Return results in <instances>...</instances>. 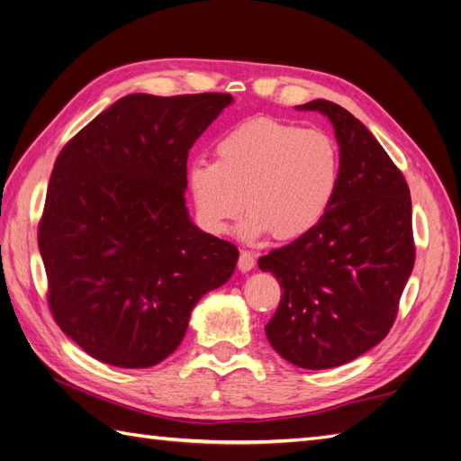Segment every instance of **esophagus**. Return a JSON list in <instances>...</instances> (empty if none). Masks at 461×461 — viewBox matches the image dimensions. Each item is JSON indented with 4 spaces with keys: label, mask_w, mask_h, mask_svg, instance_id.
<instances>
[{
    "label": "esophagus",
    "mask_w": 461,
    "mask_h": 461,
    "mask_svg": "<svg viewBox=\"0 0 461 461\" xmlns=\"http://www.w3.org/2000/svg\"><path fill=\"white\" fill-rule=\"evenodd\" d=\"M256 265V256L252 252H248V249H242L240 256H239V269L240 271H249Z\"/></svg>",
    "instance_id": "esophagus-1"
}]
</instances>
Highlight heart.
<instances>
[{"label":"heart","instance_id":"heart-1","mask_svg":"<svg viewBox=\"0 0 461 461\" xmlns=\"http://www.w3.org/2000/svg\"><path fill=\"white\" fill-rule=\"evenodd\" d=\"M215 156L194 159L186 171L198 219L213 234L246 205L242 239L271 230L278 240L300 239L325 217L340 185V149L330 134L271 117L234 124Z\"/></svg>","mask_w":461,"mask_h":461}]
</instances>
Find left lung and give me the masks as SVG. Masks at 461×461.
Segmentation results:
<instances>
[{"label":"left lung","instance_id":"obj_1","mask_svg":"<svg viewBox=\"0 0 461 461\" xmlns=\"http://www.w3.org/2000/svg\"><path fill=\"white\" fill-rule=\"evenodd\" d=\"M300 109L329 117L340 146V185L308 234L259 258L281 283L265 334L290 364L337 367L393 329L415 263L406 178L350 111L313 100Z\"/></svg>","mask_w":461,"mask_h":461}]
</instances>
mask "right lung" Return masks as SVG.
<instances>
[{"instance_id":"add662e5","label":"right lung","mask_w":461,"mask_h":461,"mask_svg":"<svg viewBox=\"0 0 461 461\" xmlns=\"http://www.w3.org/2000/svg\"><path fill=\"white\" fill-rule=\"evenodd\" d=\"M230 102L124 95L55 159L38 222L48 305L97 361L159 364L196 302L234 273L239 248L194 227L185 198L188 151Z\"/></svg>"}]
</instances>
